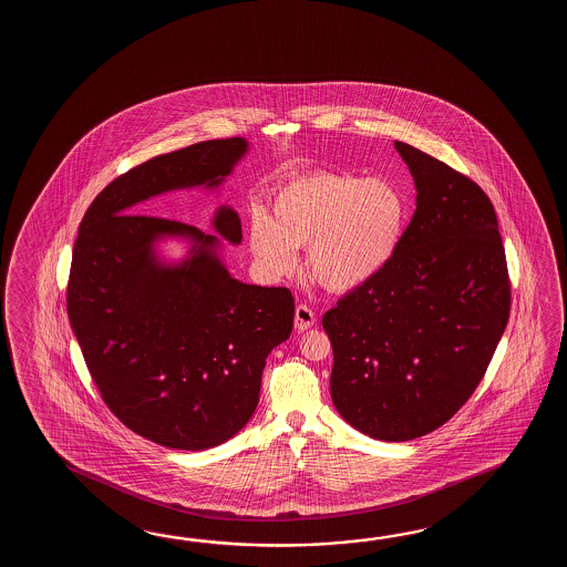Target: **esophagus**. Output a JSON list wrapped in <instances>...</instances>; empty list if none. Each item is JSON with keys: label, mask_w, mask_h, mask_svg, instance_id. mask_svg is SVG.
<instances>
[{"label": "esophagus", "mask_w": 567, "mask_h": 567, "mask_svg": "<svg viewBox=\"0 0 567 567\" xmlns=\"http://www.w3.org/2000/svg\"><path fill=\"white\" fill-rule=\"evenodd\" d=\"M313 322H316V313H313L308 306L300 303V306L296 308V318H293V326H296V330H298V332H303V330L312 328Z\"/></svg>", "instance_id": "obj_1"}]
</instances>
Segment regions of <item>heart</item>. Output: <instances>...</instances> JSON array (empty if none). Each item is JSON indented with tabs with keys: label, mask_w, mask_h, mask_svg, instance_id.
I'll return each instance as SVG.
<instances>
[{
	"label": "heart",
	"mask_w": 567,
	"mask_h": 567,
	"mask_svg": "<svg viewBox=\"0 0 567 567\" xmlns=\"http://www.w3.org/2000/svg\"><path fill=\"white\" fill-rule=\"evenodd\" d=\"M408 200L393 182L318 169L279 186L271 217L255 213L251 249L276 274L296 266V247L308 245V269L330 291L361 288L398 251Z\"/></svg>",
	"instance_id": "b5f03b06"
}]
</instances>
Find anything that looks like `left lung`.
<instances>
[{
    "label": "left lung",
    "instance_id": "left-lung-1",
    "mask_svg": "<svg viewBox=\"0 0 567 567\" xmlns=\"http://www.w3.org/2000/svg\"><path fill=\"white\" fill-rule=\"evenodd\" d=\"M417 198L398 251L322 318L334 408L362 434L408 442L452 420L493 361L511 312L505 245L476 182L395 142Z\"/></svg>",
    "mask_w": 567,
    "mask_h": 567
}]
</instances>
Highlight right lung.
<instances>
[{"instance_id":"add662e5","label":"right lung","mask_w":567,"mask_h":567,"mask_svg":"<svg viewBox=\"0 0 567 567\" xmlns=\"http://www.w3.org/2000/svg\"><path fill=\"white\" fill-rule=\"evenodd\" d=\"M241 137L210 140L152 157L117 176L86 208L73 247L66 312L101 399L125 427L159 446L206 450L254 415L267 354L288 340V288L230 278L205 235L181 220L133 213L150 196L217 186L245 154ZM215 227L241 241V220L220 208ZM159 234L199 249L184 267L157 268Z\"/></svg>"}]
</instances>
